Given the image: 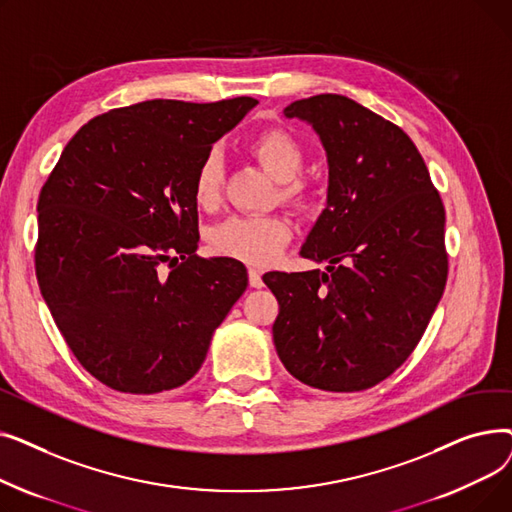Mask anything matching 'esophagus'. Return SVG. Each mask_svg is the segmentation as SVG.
<instances>
[{
  "label": "esophagus",
  "instance_id": "obj_1",
  "mask_svg": "<svg viewBox=\"0 0 512 512\" xmlns=\"http://www.w3.org/2000/svg\"><path fill=\"white\" fill-rule=\"evenodd\" d=\"M249 284H251L253 288H261V286H263L261 274H259V270H255V267H251V270H249Z\"/></svg>",
  "mask_w": 512,
  "mask_h": 512
}]
</instances>
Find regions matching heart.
<instances>
[{
    "label": "heart",
    "instance_id": "b5f03b06",
    "mask_svg": "<svg viewBox=\"0 0 512 512\" xmlns=\"http://www.w3.org/2000/svg\"><path fill=\"white\" fill-rule=\"evenodd\" d=\"M257 164L282 184V199L290 205L307 207L311 188L299 176L305 166V149L299 139L286 128H265L247 145ZM224 170L218 155H207L193 178V199L201 209H215L222 201ZM292 238V226L282 215H236L215 226L211 247L215 253L245 261L249 265H265L274 261Z\"/></svg>",
    "mask_w": 512,
    "mask_h": 512
}]
</instances>
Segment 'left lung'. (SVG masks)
Listing matches in <instances>:
<instances>
[{"label": "left lung", "instance_id": "8db88e82", "mask_svg": "<svg viewBox=\"0 0 512 512\" xmlns=\"http://www.w3.org/2000/svg\"><path fill=\"white\" fill-rule=\"evenodd\" d=\"M328 153V207L301 249L328 272H270L274 344L303 384L359 392L409 359L448 278L444 205L409 134L344 95L290 103Z\"/></svg>", "mask_w": 512, "mask_h": 512}]
</instances>
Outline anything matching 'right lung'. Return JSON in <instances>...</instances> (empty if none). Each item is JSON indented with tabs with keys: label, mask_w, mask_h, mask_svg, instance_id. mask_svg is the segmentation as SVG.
I'll list each match as a JSON object with an SVG mask.
<instances>
[{
	"label": "right lung",
	"mask_w": 512,
	"mask_h": 512,
	"mask_svg": "<svg viewBox=\"0 0 512 512\" xmlns=\"http://www.w3.org/2000/svg\"><path fill=\"white\" fill-rule=\"evenodd\" d=\"M255 103L151 99L110 110L74 134L41 188V294L78 363L112 390L155 394L191 380L247 290L240 261L197 255L193 178Z\"/></svg>",
	"instance_id": "obj_1"
}]
</instances>
